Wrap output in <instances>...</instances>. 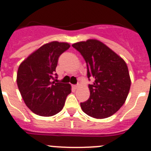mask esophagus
<instances>
[{
	"mask_svg": "<svg viewBox=\"0 0 151 151\" xmlns=\"http://www.w3.org/2000/svg\"><path fill=\"white\" fill-rule=\"evenodd\" d=\"M72 86H73V88H74V89H77V88H79V86L77 84V85H73Z\"/></svg>",
	"mask_w": 151,
	"mask_h": 151,
	"instance_id": "esophagus-1",
	"label": "esophagus"
}]
</instances>
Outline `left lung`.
Returning a JSON list of instances; mask_svg holds the SVG:
<instances>
[{
    "label": "left lung",
    "mask_w": 151,
    "mask_h": 151,
    "mask_svg": "<svg viewBox=\"0 0 151 151\" xmlns=\"http://www.w3.org/2000/svg\"><path fill=\"white\" fill-rule=\"evenodd\" d=\"M85 60L87 77L94 82L89 85L90 96L80 103L83 112L95 119L111 116L125 103L131 80L126 63L102 42L88 40L72 44Z\"/></svg>",
    "instance_id": "left-lung-1"
}]
</instances>
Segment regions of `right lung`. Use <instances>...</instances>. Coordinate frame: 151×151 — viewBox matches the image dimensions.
Segmentation results:
<instances>
[{"label":"right lung","instance_id":"add662e5","mask_svg":"<svg viewBox=\"0 0 151 151\" xmlns=\"http://www.w3.org/2000/svg\"><path fill=\"white\" fill-rule=\"evenodd\" d=\"M70 47L68 43L53 41L31 54L19 65L17 84L28 108L40 116H53L63 108L71 93L68 83H56L60 55Z\"/></svg>","mask_w":151,"mask_h":151}]
</instances>
